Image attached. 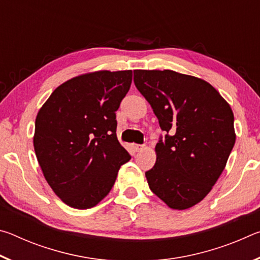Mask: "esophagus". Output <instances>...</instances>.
<instances>
[{
	"instance_id": "obj_1",
	"label": "esophagus",
	"mask_w": 260,
	"mask_h": 260,
	"mask_svg": "<svg viewBox=\"0 0 260 260\" xmlns=\"http://www.w3.org/2000/svg\"><path fill=\"white\" fill-rule=\"evenodd\" d=\"M132 147H133L134 151H136V152L141 151L144 148V146H142V144H133V146H132Z\"/></svg>"
}]
</instances>
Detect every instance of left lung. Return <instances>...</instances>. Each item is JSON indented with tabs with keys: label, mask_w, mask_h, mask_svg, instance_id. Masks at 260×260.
<instances>
[{
	"label": "left lung",
	"mask_w": 260,
	"mask_h": 260,
	"mask_svg": "<svg viewBox=\"0 0 260 260\" xmlns=\"http://www.w3.org/2000/svg\"><path fill=\"white\" fill-rule=\"evenodd\" d=\"M134 83L166 132L156 144L149 188L171 209L204 199L235 144L234 114L209 82L171 70H135Z\"/></svg>",
	"instance_id": "1"
}]
</instances>
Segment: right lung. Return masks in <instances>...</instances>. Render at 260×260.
Masks as SVG:
<instances>
[{"label":"right lung","instance_id":"add662e5","mask_svg":"<svg viewBox=\"0 0 260 260\" xmlns=\"http://www.w3.org/2000/svg\"><path fill=\"white\" fill-rule=\"evenodd\" d=\"M132 71H98L61 83L35 119L34 150L52 190L74 209L99 204L131 159L117 139L116 111Z\"/></svg>","mask_w":260,"mask_h":260}]
</instances>
